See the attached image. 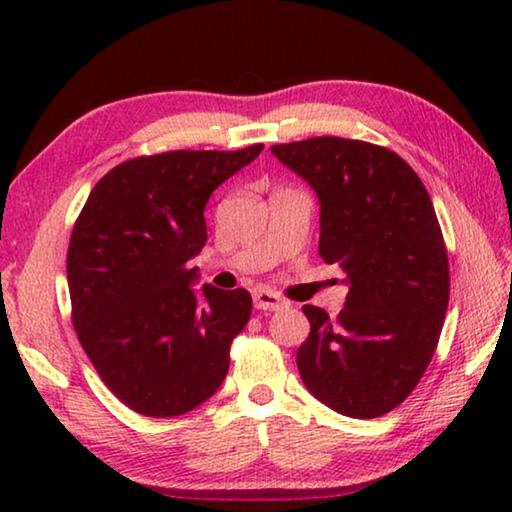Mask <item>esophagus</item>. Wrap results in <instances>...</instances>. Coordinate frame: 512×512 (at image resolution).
Masks as SVG:
<instances>
[{
  "label": "esophagus",
  "mask_w": 512,
  "mask_h": 512,
  "mask_svg": "<svg viewBox=\"0 0 512 512\" xmlns=\"http://www.w3.org/2000/svg\"><path fill=\"white\" fill-rule=\"evenodd\" d=\"M253 300H255V307L264 309V311H280L289 305V302L284 300L280 293L268 291V289H257L253 293Z\"/></svg>",
  "instance_id": "esophagus-1"
}]
</instances>
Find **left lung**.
I'll return each instance as SVG.
<instances>
[{
  "instance_id": "obj_1",
  "label": "left lung",
  "mask_w": 512,
  "mask_h": 512,
  "mask_svg": "<svg viewBox=\"0 0 512 512\" xmlns=\"http://www.w3.org/2000/svg\"><path fill=\"white\" fill-rule=\"evenodd\" d=\"M271 153L314 189L318 253L345 271L336 320L305 305L298 348L307 391L348 418H379L418 386L449 302V266L436 210L409 164L381 146L311 137Z\"/></svg>"
}]
</instances>
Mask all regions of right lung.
Instances as JSON below:
<instances>
[{
    "label": "right lung",
    "mask_w": 512,
    "mask_h": 512,
    "mask_svg": "<svg viewBox=\"0 0 512 512\" xmlns=\"http://www.w3.org/2000/svg\"><path fill=\"white\" fill-rule=\"evenodd\" d=\"M169 151L121 162L88 196L67 250L72 320L94 368L128 409L176 418L219 391L253 298L198 282L203 210L262 153Z\"/></svg>",
    "instance_id": "right-lung-1"
}]
</instances>
